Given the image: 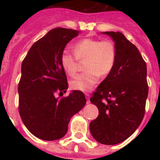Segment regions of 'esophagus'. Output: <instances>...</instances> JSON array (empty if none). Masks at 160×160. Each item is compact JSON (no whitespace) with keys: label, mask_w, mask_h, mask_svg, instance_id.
<instances>
[{"label":"esophagus","mask_w":160,"mask_h":160,"mask_svg":"<svg viewBox=\"0 0 160 160\" xmlns=\"http://www.w3.org/2000/svg\"><path fill=\"white\" fill-rule=\"evenodd\" d=\"M85 98H86V100H87V103L89 104V103H90V95H89L88 93H85Z\"/></svg>","instance_id":"34e87169"}]
</instances>
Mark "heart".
I'll list each match as a JSON object with an SVG mask.
<instances>
[{
    "label": "heart",
    "instance_id": "b5f03b06",
    "mask_svg": "<svg viewBox=\"0 0 160 160\" xmlns=\"http://www.w3.org/2000/svg\"><path fill=\"white\" fill-rule=\"evenodd\" d=\"M74 53L63 51L60 63L63 70L71 77L79 70V60L85 61L86 71L70 81V87L80 91H89L99 81L100 75L111 72L116 60V47L111 41L85 38L74 45Z\"/></svg>",
    "mask_w": 160,
    "mask_h": 160
}]
</instances>
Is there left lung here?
Here are the masks:
<instances>
[{
	"label": "left lung",
	"mask_w": 160,
	"mask_h": 160,
	"mask_svg": "<svg viewBox=\"0 0 160 160\" xmlns=\"http://www.w3.org/2000/svg\"><path fill=\"white\" fill-rule=\"evenodd\" d=\"M102 33L114 41L116 60L90 98L99 115L90 122V130L96 141L113 145L128 139L144 118L149 93L147 66L136 46L123 34Z\"/></svg>",
	"instance_id": "1"
}]
</instances>
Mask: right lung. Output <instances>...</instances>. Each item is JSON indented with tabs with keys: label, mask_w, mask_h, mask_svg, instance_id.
<instances>
[{
	"label": "right lung",
	"mask_w": 160,
	"mask_h": 160,
	"mask_svg": "<svg viewBox=\"0 0 160 160\" xmlns=\"http://www.w3.org/2000/svg\"><path fill=\"white\" fill-rule=\"evenodd\" d=\"M80 31L55 28L32 45L22 61L18 85L19 113L29 131L43 140H55L67 133L70 118L86 103L82 91L73 90L66 97L68 82L60 63L65 46Z\"/></svg>",
	"instance_id": "right-lung-1"
}]
</instances>
